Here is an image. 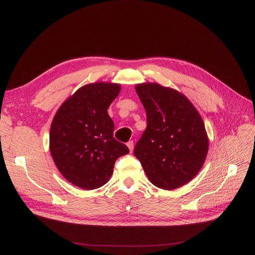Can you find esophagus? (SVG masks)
<instances>
[{"label": "esophagus", "instance_id": "1", "mask_svg": "<svg viewBox=\"0 0 255 255\" xmlns=\"http://www.w3.org/2000/svg\"><path fill=\"white\" fill-rule=\"evenodd\" d=\"M127 146L129 148L130 152H132V151H133V146H134V143H133L132 140H129V141L127 142Z\"/></svg>", "mask_w": 255, "mask_h": 255}]
</instances>
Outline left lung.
Listing matches in <instances>:
<instances>
[{
  "instance_id": "left-lung-1",
  "label": "left lung",
  "mask_w": 255,
  "mask_h": 255,
  "mask_svg": "<svg viewBox=\"0 0 255 255\" xmlns=\"http://www.w3.org/2000/svg\"><path fill=\"white\" fill-rule=\"evenodd\" d=\"M146 113V128L134 156L158 188L176 189L202 168L209 148L205 124L192 103L181 93L158 84L137 85Z\"/></svg>"
}]
</instances>
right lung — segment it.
I'll return each instance as SVG.
<instances>
[{"label": "right lung", "instance_id": "1", "mask_svg": "<svg viewBox=\"0 0 255 255\" xmlns=\"http://www.w3.org/2000/svg\"><path fill=\"white\" fill-rule=\"evenodd\" d=\"M120 86L96 83L84 86L67 99L52 120L49 149L64 178L86 190L110 180L116 160L129 153L114 137L115 125L107 114Z\"/></svg>", "mask_w": 255, "mask_h": 255}]
</instances>
